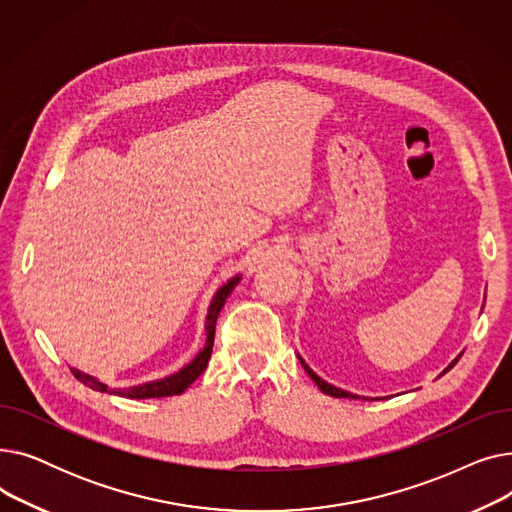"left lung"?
<instances>
[{"label":"left lung","mask_w":512,"mask_h":512,"mask_svg":"<svg viewBox=\"0 0 512 512\" xmlns=\"http://www.w3.org/2000/svg\"><path fill=\"white\" fill-rule=\"evenodd\" d=\"M456 361H459V357H456L448 367H446V371L448 369H452L454 365H456ZM301 363H303V367H305V371L311 375V380L319 386V390L321 392H326V394H330V396H334V398H359V396H355V394H351V392H346V390H340V388H336V386H332V384H328V382H324V380H321L319 378V375H315L309 367H307V363L301 359Z\"/></svg>","instance_id":"obj_1"}]
</instances>
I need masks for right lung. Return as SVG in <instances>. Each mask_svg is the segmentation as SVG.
Masks as SVG:
<instances>
[{"label": "right lung", "mask_w": 512, "mask_h": 512, "mask_svg": "<svg viewBox=\"0 0 512 512\" xmlns=\"http://www.w3.org/2000/svg\"><path fill=\"white\" fill-rule=\"evenodd\" d=\"M240 282V276L228 280V284H224L218 292H215V297L209 305V313H207V321H205V330H207V340H205V346L203 351L188 363L184 369H180L178 373L170 375V378H164V380H157V382H149V384H143V386H132V388H126V390H114L116 394L120 396H126V398H164V396H174V394H182L188 386H191L199 375L205 371L207 367V361L211 357V351H213V338H215V321H218V315L226 303V299L230 297V292L234 290V286ZM74 378L78 382H83L85 386L93 388V390H99V392H112L110 388H107L105 384H101L99 380L91 378V375L78 371V369H72Z\"/></svg>", "instance_id": "obj_1"}]
</instances>
